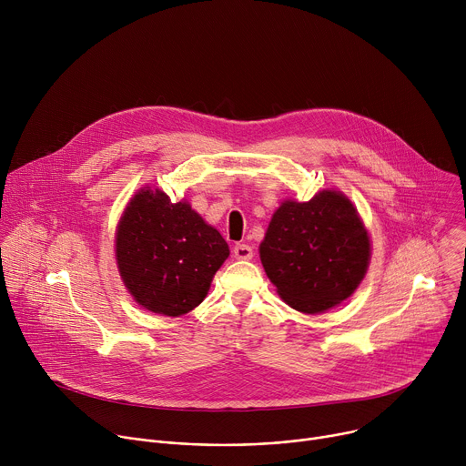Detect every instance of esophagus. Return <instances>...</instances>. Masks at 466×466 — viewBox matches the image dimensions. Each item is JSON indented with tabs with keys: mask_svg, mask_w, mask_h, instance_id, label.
<instances>
[{
	"mask_svg": "<svg viewBox=\"0 0 466 466\" xmlns=\"http://www.w3.org/2000/svg\"><path fill=\"white\" fill-rule=\"evenodd\" d=\"M232 252H234L236 259H250L252 258V248L245 243H238Z\"/></svg>",
	"mask_w": 466,
	"mask_h": 466,
	"instance_id": "1",
	"label": "esophagus"
}]
</instances>
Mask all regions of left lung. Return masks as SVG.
<instances>
[{
	"label": "left lung",
	"instance_id": "obj_1",
	"mask_svg": "<svg viewBox=\"0 0 466 466\" xmlns=\"http://www.w3.org/2000/svg\"><path fill=\"white\" fill-rule=\"evenodd\" d=\"M259 259L293 309L320 313L358 289L369 268L370 239L350 198L322 189L308 203L279 207L259 243Z\"/></svg>",
	"mask_w": 466,
	"mask_h": 466
}]
</instances>
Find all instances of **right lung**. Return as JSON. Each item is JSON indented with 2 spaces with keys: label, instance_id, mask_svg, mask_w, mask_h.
<instances>
[{
  "label": "right lung",
  "instance_id": "right-lung-1",
  "mask_svg": "<svg viewBox=\"0 0 466 466\" xmlns=\"http://www.w3.org/2000/svg\"><path fill=\"white\" fill-rule=\"evenodd\" d=\"M230 250L223 236L186 201L142 187L116 230V261L135 300L160 315L178 317L201 304Z\"/></svg>",
  "mask_w": 466,
  "mask_h": 466
}]
</instances>
